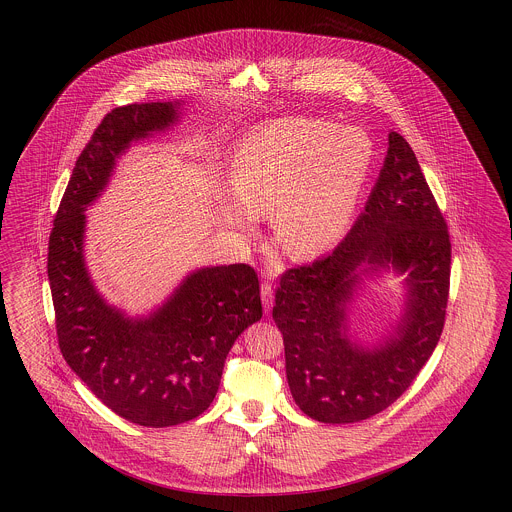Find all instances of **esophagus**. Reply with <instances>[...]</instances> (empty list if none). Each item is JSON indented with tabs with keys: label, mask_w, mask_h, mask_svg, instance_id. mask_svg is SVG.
<instances>
[{
	"label": "esophagus",
	"mask_w": 512,
	"mask_h": 512,
	"mask_svg": "<svg viewBox=\"0 0 512 512\" xmlns=\"http://www.w3.org/2000/svg\"><path fill=\"white\" fill-rule=\"evenodd\" d=\"M261 297H263L265 313L268 315V311H270V307H272V299H274V295H272V284H270L268 280H265L263 286H261Z\"/></svg>",
	"instance_id": "1"
}]
</instances>
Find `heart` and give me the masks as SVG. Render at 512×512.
I'll use <instances>...</instances> for the list:
<instances>
[{
	"label": "heart",
	"instance_id": "1",
	"mask_svg": "<svg viewBox=\"0 0 512 512\" xmlns=\"http://www.w3.org/2000/svg\"><path fill=\"white\" fill-rule=\"evenodd\" d=\"M372 144L357 128L332 122L284 119L253 130L236 147L230 190L240 207H224L222 220L240 230L251 215L272 211L278 244L293 257H309L343 236L361 192Z\"/></svg>",
	"mask_w": 512,
	"mask_h": 512
}]
</instances>
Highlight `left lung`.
Instances as JSON below:
<instances>
[{
    "label": "left lung",
    "instance_id": "obj_1",
    "mask_svg": "<svg viewBox=\"0 0 512 512\" xmlns=\"http://www.w3.org/2000/svg\"><path fill=\"white\" fill-rule=\"evenodd\" d=\"M388 155L365 211L332 253L280 276L272 318L284 336L295 403L326 424L382 413L426 365L445 324L451 276L447 222L413 147L390 132ZM407 271L408 307L396 334L374 350L353 344L344 305L358 270Z\"/></svg>",
    "mask_w": 512,
    "mask_h": 512
}]
</instances>
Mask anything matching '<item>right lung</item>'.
<instances>
[{
	"mask_svg": "<svg viewBox=\"0 0 512 512\" xmlns=\"http://www.w3.org/2000/svg\"><path fill=\"white\" fill-rule=\"evenodd\" d=\"M176 119L174 103H130L103 117L76 159L49 234L48 278L59 349L103 405L147 426L207 411L226 355L263 317L257 272L245 263L201 268L147 318H126L96 292L84 265L88 205L130 142Z\"/></svg>",
	"mask_w": 512,
	"mask_h": 512,
	"instance_id": "1",
	"label": "right lung"
}]
</instances>
